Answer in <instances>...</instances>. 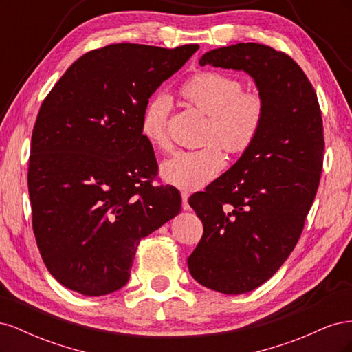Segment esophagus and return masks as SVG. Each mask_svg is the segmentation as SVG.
<instances>
[{
  "label": "esophagus",
  "mask_w": 352,
  "mask_h": 352,
  "mask_svg": "<svg viewBox=\"0 0 352 352\" xmlns=\"http://www.w3.org/2000/svg\"><path fill=\"white\" fill-rule=\"evenodd\" d=\"M188 198H189V194H188V192H182V208H184V210H189Z\"/></svg>",
  "instance_id": "1"
}]
</instances>
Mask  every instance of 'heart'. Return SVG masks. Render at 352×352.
<instances>
[{
  "mask_svg": "<svg viewBox=\"0 0 352 352\" xmlns=\"http://www.w3.org/2000/svg\"><path fill=\"white\" fill-rule=\"evenodd\" d=\"M180 94L207 114L204 145L179 150L162 163L160 173L167 184L182 190H197L212 182L226 166L221 146L230 154H243L257 141L265 116V102L257 91H243V83L219 72H201L180 87ZM170 100L158 94L146 102L141 116V133L155 148H168Z\"/></svg>",
  "mask_w": 352,
  "mask_h": 352,
  "instance_id": "b5f03b06",
  "label": "heart"
}]
</instances>
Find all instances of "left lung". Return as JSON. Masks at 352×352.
Masks as SVG:
<instances>
[{
	"instance_id": "1",
	"label": "left lung",
	"mask_w": 352,
	"mask_h": 352,
	"mask_svg": "<svg viewBox=\"0 0 352 352\" xmlns=\"http://www.w3.org/2000/svg\"><path fill=\"white\" fill-rule=\"evenodd\" d=\"M199 65L247 72L265 102L257 141L189 198L204 226L189 273L212 291L238 295L269 280L301 236L322 176V111L302 69L272 47H221Z\"/></svg>"
}]
</instances>
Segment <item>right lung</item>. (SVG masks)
<instances>
[{
  "label": "right lung",
  "mask_w": 352,
  "mask_h": 352,
  "mask_svg": "<svg viewBox=\"0 0 352 352\" xmlns=\"http://www.w3.org/2000/svg\"><path fill=\"white\" fill-rule=\"evenodd\" d=\"M198 48L92 50L42 102L28 172L32 226L48 272L69 289L87 296L120 289L141 239L179 214V190L153 185L158 166L141 116Z\"/></svg>",
  "instance_id": "1"
}]
</instances>
